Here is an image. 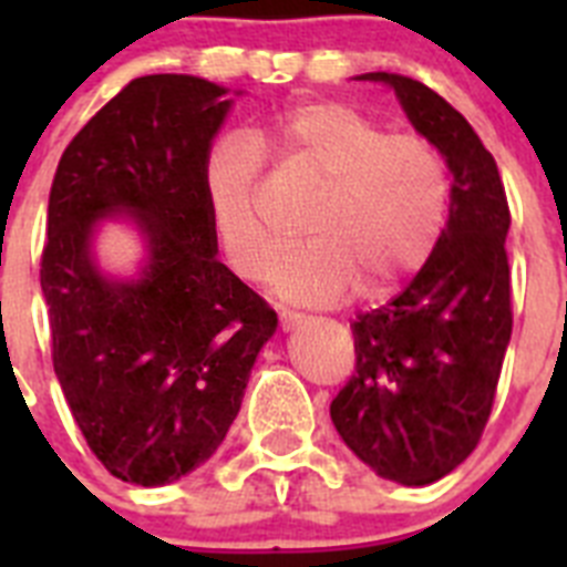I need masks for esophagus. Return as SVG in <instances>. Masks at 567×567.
<instances>
[{
  "label": "esophagus",
  "mask_w": 567,
  "mask_h": 567,
  "mask_svg": "<svg viewBox=\"0 0 567 567\" xmlns=\"http://www.w3.org/2000/svg\"><path fill=\"white\" fill-rule=\"evenodd\" d=\"M307 323V315L303 312H280V327L284 329H298Z\"/></svg>",
  "instance_id": "esophagus-1"
}]
</instances>
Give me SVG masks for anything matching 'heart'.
I'll return each mask as SVG.
<instances>
[{
    "instance_id": "b5f03b06",
    "label": "heart",
    "mask_w": 567,
    "mask_h": 567,
    "mask_svg": "<svg viewBox=\"0 0 567 567\" xmlns=\"http://www.w3.org/2000/svg\"><path fill=\"white\" fill-rule=\"evenodd\" d=\"M312 177L298 250L274 265L277 239L257 207L259 158ZM452 182L429 138L389 133L360 110L307 102L269 115L249 135H224L204 162L209 229L229 267L295 303H334L360 284L365 298L392 292L425 267L449 218Z\"/></svg>"
}]
</instances>
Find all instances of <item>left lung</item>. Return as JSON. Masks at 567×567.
I'll return each instance as SVG.
<instances>
[{
	"label": "left lung",
	"instance_id": "1",
	"mask_svg": "<svg viewBox=\"0 0 567 567\" xmlns=\"http://www.w3.org/2000/svg\"><path fill=\"white\" fill-rule=\"evenodd\" d=\"M398 93L409 122L452 169L432 258L392 303L354 320V374L332 400L343 443L383 480L429 485L477 449L511 340L508 198L494 155L423 82L365 73Z\"/></svg>",
	"mask_w": 567,
	"mask_h": 567
}]
</instances>
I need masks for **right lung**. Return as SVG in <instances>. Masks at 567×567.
<instances>
[{
	"label": "right lung",
	"instance_id": "right-lung-1",
	"mask_svg": "<svg viewBox=\"0 0 567 567\" xmlns=\"http://www.w3.org/2000/svg\"><path fill=\"white\" fill-rule=\"evenodd\" d=\"M229 107L207 79H133L73 135L50 187L39 278L53 369L90 452L144 488L213 457L278 327L267 300L215 258L204 162ZM115 212L148 240L127 281L107 279L89 249Z\"/></svg>",
	"mask_w": 567,
	"mask_h": 567
}]
</instances>
